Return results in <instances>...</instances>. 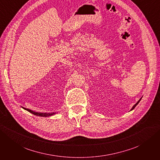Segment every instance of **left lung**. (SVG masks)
<instances>
[{"label": "left lung", "instance_id": "left-lung-1", "mask_svg": "<svg viewBox=\"0 0 160 160\" xmlns=\"http://www.w3.org/2000/svg\"><path fill=\"white\" fill-rule=\"evenodd\" d=\"M141 99H142V98H141V99H139V101H138V102H137V103H135V105H133V108H132V110H133V109H134V108H135V106H136V105H138V103H139V101H141Z\"/></svg>", "mask_w": 160, "mask_h": 160}]
</instances>
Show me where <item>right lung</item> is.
Masks as SVG:
<instances>
[{
    "mask_svg": "<svg viewBox=\"0 0 160 160\" xmlns=\"http://www.w3.org/2000/svg\"><path fill=\"white\" fill-rule=\"evenodd\" d=\"M24 109H26V110L28 111H29L30 113H32V114H34V115H38V116H41V117H48V116H51V115H53V114H55V113H37V112H35V111H31V110H30V109H25V108H24Z\"/></svg>",
    "mask_w": 160,
    "mask_h": 160,
    "instance_id": "1",
    "label": "right lung"
}]
</instances>
